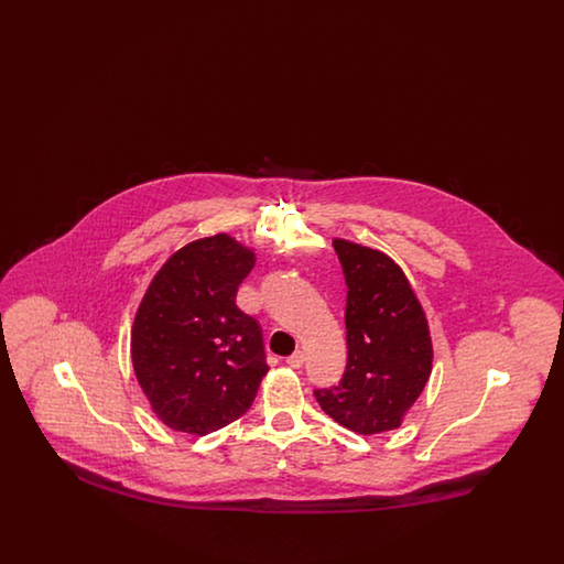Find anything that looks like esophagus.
Wrapping results in <instances>:
<instances>
[{
    "instance_id": "1",
    "label": "esophagus",
    "mask_w": 564,
    "mask_h": 564,
    "mask_svg": "<svg viewBox=\"0 0 564 564\" xmlns=\"http://www.w3.org/2000/svg\"><path fill=\"white\" fill-rule=\"evenodd\" d=\"M304 359H306V357H304V352H302V350H297V352L288 357V366H292V368L297 370V368H302V366H304Z\"/></svg>"
}]
</instances>
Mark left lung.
Returning <instances> with one entry per match:
<instances>
[{
  "instance_id": "1",
  "label": "left lung",
  "mask_w": 564,
  "mask_h": 564,
  "mask_svg": "<svg viewBox=\"0 0 564 564\" xmlns=\"http://www.w3.org/2000/svg\"><path fill=\"white\" fill-rule=\"evenodd\" d=\"M347 281V370L317 389L323 412L359 435L398 430L431 375L430 323L403 270L382 251L334 239Z\"/></svg>"
}]
</instances>
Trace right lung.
<instances>
[{
  "instance_id": "obj_1",
  "label": "right lung",
  "mask_w": 564,
  "mask_h": 564,
  "mask_svg": "<svg viewBox=\"0 0 564 564\" xmlns=\"http://www.w3.org/2000/svg\"><path fill=\"white\" fill-rule=\"evenodd\" d=\"M253 249L214 235L177 249L137 308V382L166 427L207 435L242 416L269 372L262 329L235 297Z\"/></svg>"
}]
</instances>
